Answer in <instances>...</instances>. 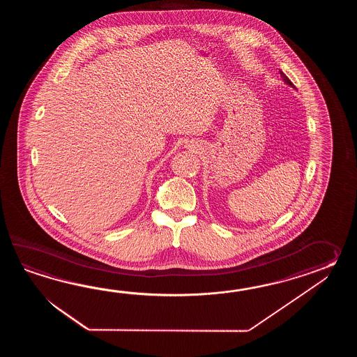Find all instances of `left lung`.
<instances>
[{
	"instance_id": "1",
	"label": "left lung",
	"mask_w": 357,
	"mask_h": 357,
	"mask_svg": "<svg viewBox=\"0 0 357 357\" xmlns=\"http://www.w3.org/2000/svg\"><path fill=\"white\" fill-rule=\"evenodd\" d=\"M280 74H281L282 79H283V82H284V83L287 84V85H289L291 88H295V85L291 83V80H289L287 76L284 75V73H282V71H280Z\"/></svg>"
}]
</instances>
